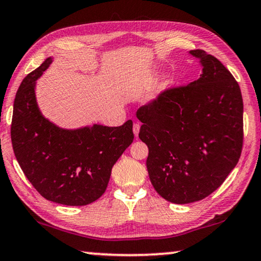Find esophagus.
Returning <instances> with one entry per match:
<instances>
[{"instance_id": "34e87169", "label": "esophagus", "mask_w": 261, "mask_h": 261, "mask_svg": "<svg viewBox=\"0 0 261 261\" xmlns=\"http://www.w3.org/2000/svg\"><path fill=\"white\" fill-rule=\"evenodd\" d=\"M133 132H134V135L135 137H138L139 135V132H140V123H134V126H133Z\"/></svg>"}]
</instances>
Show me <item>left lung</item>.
I'll return each mask as SVG.
<instances>
[{
  "label": "left lung",
  "instance_id": "left-lung-1",
  "mask_svg": "<svg viewBox=\"0 0 261 261\" xmlns=\"http://www.w3.org/2000/svg\"><path fill=\"white\" fill-rule=\"evenodd\" d=\"M202 74L166 89L139 108V138L148 146L150 182L173 203L202 200L221 186L239 161L244 141L243 96L227 68L195 49Z\"/></svg>",
  "mask_w": 261,
  "mask_h": 261
}]
</instances>
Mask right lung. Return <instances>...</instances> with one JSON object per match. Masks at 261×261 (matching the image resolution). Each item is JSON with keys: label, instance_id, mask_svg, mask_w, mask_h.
I'll return each instance as SVG.
<instances>
[{"label": "right lung", "instance_id": "right-lung-1", "mask_svg": "<svg viewBox=\"0 0 261 261\" xmlns=\"http://www.w3.org/2000/svg\"><path fill=\"white\" fill-rule=\"evenodd\" d=\"M51 58L23 79L14 101L11 143L24 175L49 201L85 206L105 193L112 168L133 142V122L63 129L41 114L36 80Z\"/></svg>", "mask_w": 261, "mask_h": 261}]
</instances>
